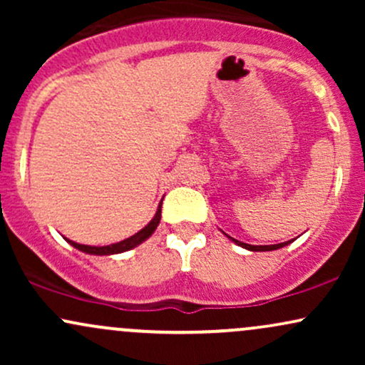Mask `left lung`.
<instances>
[{
    "label": "left lung",
    "instance_id": "left-lung-1",
    "mask_svg": "<svg viewBox=\"0 0 365 365\" xmlns=\"http://www.w3.org/2000/svg\"><path fill=\"white\" fill-rule=\"evenodd\" d=\"M228 238L232 242H235L237 245L244 247V249H247V250H252V252H267V250L282 249V247L290 244V240H288V242H283V244H274V245H250V244H244V242H240V240H235V238H232V237H228Z\"/></svg>",
    "mask_w": 365,
    "mask_h": 365
}]
</instances>
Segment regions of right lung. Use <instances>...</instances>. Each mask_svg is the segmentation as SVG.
<instances>
[{"instance_id": "obj_1", "label": "right lung", "mask_w": 365, "mask_h": 365, "mask_svg": "<svg viewBox=\"0 0 365 365\" xmlns=\"http://www.w3.org/2000/svg\"><path fill=\"white\" fill-rule=\"evenodd\" d=\"M161 202H163V200H161ZM161 202H159L156 215H154L153 220H150L149 223L140 230V232H137L135 235L125 238V240L118 242V244H111V245H104V247H94V245L77 244V242L68 240V238H65V240L68 242L70 245H73L75 249L82 250V252H86V254H92V255H113V254L127 252V250L133 249V247H137V245H140L144 240H148V238L154 233V230L158 228L159 220H161Z\"/></svg>"}]
</instances>
